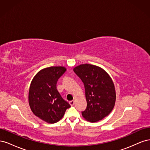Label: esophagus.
<instances>
[{
    "instance_id": "34e87169",
    "label": "esophagus",
    "mask_w": 150,
    "mask_h": 150,
    "mask_svg": "<svg viewBox=\"0 0 150 150\" xmlns=\"http://www.w3.org/2000/svg\"><path fill=\"white\" fill-rule=\"evenodd\" d=\"M69 104H70V105L71 106H74V101H69Z\"/></svg>"
}]
</instances>
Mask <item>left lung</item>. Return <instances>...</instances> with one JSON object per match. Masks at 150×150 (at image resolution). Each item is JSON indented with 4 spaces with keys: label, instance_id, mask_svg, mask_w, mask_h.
Segmentation results:
<instances>
[{
    "label": "left lung",
    "instance_id": "left-lung-1",
    "mask_svg": "<svg viewBox=\"0 0 150 150\" xmlns=\"http://www.w3.org/2000/svg\"><path fill=\"white\" fill-rule=\"evenodd\" d=\"M84 83L87 107L82 112L84 118L95 122L103 120L112 111L116 101L114 83L101 67L83 64L73 69Z\"/></svg>",
    "mask_w": 150,
    "mask_h": 150
}]
</instances>
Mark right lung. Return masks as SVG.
<instances>
[{
    "mask_svg": "<svg viewBox=\"0 0 150 150\" xmlns=\"http://www.w3.org/2000/svg\"><path fill=\"white\" fill-rule=\"evenodd\" d=\"M66 71L63 66H51L39 71L31 81L29 104L34 115L47 123L61 120L70 104L56 88L59 78Z\"/></svg>",
    "mask_w": 150,
    "mask_h": 150,
    "instance_id": "1",
    "label": "right lung"
}]
</instances>
